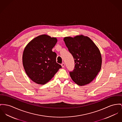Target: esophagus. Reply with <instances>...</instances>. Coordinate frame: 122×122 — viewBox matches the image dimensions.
Returning a JSON list of instances; mask_svg holds the SVG:
<instances>
[{
  "label": "esophagus",
  "instance_id": "obj_1",
  "mask_svg": "<svg viewBox=\"0 0 122 122\" xmlns=\"http://www.w3.org/2000/svg\"><path fill=\"white\" fill-rule=\"evenodd\" d=\"M61 66H62V67H64V66H65V63H64V62H63V63L61 64Z\"/></svg>",
  "mask_w": 122,
  "mask_h": 122
}]
</instances>
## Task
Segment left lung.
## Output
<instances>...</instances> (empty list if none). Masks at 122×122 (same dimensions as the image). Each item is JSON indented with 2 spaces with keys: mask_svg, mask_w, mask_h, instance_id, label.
I'll return each instance as SVG.
<instances>
[{
  "mask_svg": "<svg viewBox=\"0 0 122 122\" xmlns=\"http://www.w3.org/2000/svg\"><path fill=\"white\" fill-rule=\"evenodd\" d=\"M64 41L74 60V68L69 72L71 78L81 86L89 84L101 68L102 57L99 50L89 37L83 35L66 37Z\"/></svg>",
  "mask_w": 122,
  "mask_h": 122,
  "instance_id": "8db88e82",
  "label": "left lung"
}]
</instances>
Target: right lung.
I'll return each instance as SVG.
<instances>
[{"label": "right lung", "instance_id": "obj_1", "mask_svg": "<svg viewBox=\"0 0 122 122\" xmlns=\"http://www.w3.org/2000/svg\"><path fill=\"white\" fill-rule=\"evenodd\" d=\"M57 41L56 37L42 35L25 47L23 64L27 75L34 82L41 85L47 83L61 68L56 61V54L52 50Z\"/></svg>", "mask_w": 122, "mask_h": 122}]
</instances>
